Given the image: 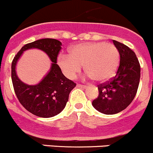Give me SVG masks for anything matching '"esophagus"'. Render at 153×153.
Wrapping results in <instances>:
<instances>
[{
  "mask_svg": "<svg viewBox=\"0 0 153 153\" xmlns=\"http://www.w3.org/2000/svg\"><path fill=\"white\" fill-rule=\"evenodd\" d=\"M76 87H78V88H85L86 86H85V85H82V84L78 83L77 85H76Z\"/></svg>",
  "mask_w": 153,
  "mask_h": 153,
  "instance_id": "34e87169",
  "label": "esophagus"
}]
</instances>
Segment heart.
<instances>
[{"label":"heart","mask_w":153,"mask_h":153,"mask_svg":"<svg viewBox=\"0 0 153 153\" xmlns=\"http://www.w3.org/2000/svg\"><path fill=\"white\" fill-rule=\"evenodd\" d=\"M119 62L117 48L105 42L76 45L69 49V55H60L58 57V65L68 78L74 79L83 65L88 77L99 82L114 75Z\"/></svg>","instance_id":"b5f03b06"}]
</instances>
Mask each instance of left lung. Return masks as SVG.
<instances>
[{
	"instance_id": "1",
	"label": "left lung",
	"mask_w": 153,
	"mask_h": 153,
	"mask_svg": "<svg viewBox=\"0 0 153 153\" xmlns=\"http://www.w3.org/2000/svg\"><path fill=\"white\" fill-rule=\"evenodd\" d=\"M113 42L120 56L119 67L115 76L97 85L98 97L92 101L96 110L107 115L123 111L131 103L140 78V65L134 52L123 43Z\"/></svg>"
}]
</instances>
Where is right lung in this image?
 I'll return each instance as SVG.
<instances>
[{
	"label": "right lung",
	"instance_id": "1",
	"mask_svg": "<svg viewBox=\"0 0 153 153\" xmlns=\"http://www.w3.org/2000/svg\"><path fill=\"white\" fill-rule=\"evenodd\" d=\"M61 46L62 43L56 39H40L22 46L13 60L11 77L17 98L27 111L39 117L49 118L60 113L66 106L70 92L76 86L75 82L65 77L56 64ZM32 48L46 52L53 63L51 71L41 82L29 86L18 79L15 65L22 52Z\"/></svg>",
	"mask_w": 153,
	"mask_h": 153
}]
</instances>
